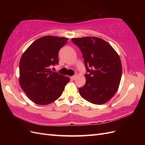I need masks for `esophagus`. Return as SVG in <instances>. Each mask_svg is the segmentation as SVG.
I'll return each mask as SVG.
<instances>
[{
    "label": "esophagus",
    "mask_w": 145,
    "mask_h": 145,
    "mask_svg": "<svg viewBox=\"0 0 145 145\" xmlns=\"http://www.w3.org/2000/svg\"><path fill=\"white\" fill-rule=\"evenodd\" d=\"M76 77H77V75H76V74H75V75H74L73 76H72V79L74 80L76 78Z\"/></svg>",
    "instance_id": "34e87169"
}]
</instances>
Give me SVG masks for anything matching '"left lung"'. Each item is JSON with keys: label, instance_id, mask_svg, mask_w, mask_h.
Wrapping results in <instances>:
<instances>
[{"label": "left lung", "instance_id": "left-lung-1", "mask_svg": "<svg viewBox=\"0 0 145 145\" xmlns=\"http://www.w3.org/2000/svg\"><path fill=\"white\" fill-rule=\"evenodd\" d=\"M71 40L80 48L87 72L85 85L78 89L81 97L95 105L106 103L119 86L122 74L119 56L108 42L99 37Z\"/></svg>", "mask_w": 145, "mask_h": 145}]
</instances>
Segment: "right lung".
<instances>
[{
    "instance_id": "add662e5",
    "label": "right lung",
    "mask_w": 145,
    "mask_h": 145,
    "mask_svg": "<svg viewBox=\"0 0 145 145\" xmlns=\"http://www.w3.org/2000/svg\"><path fill=\"white\" fill-rule=\"evenodd\" d=\"M68 40L65 37L51 36L40 37L22 56L19 83L35 103L43 105L53 102L60 97L69 82L68 77L52 71L51 69L59 64V51Z\"/></svg>"
}]
</instances>
